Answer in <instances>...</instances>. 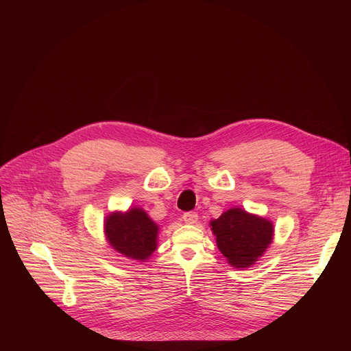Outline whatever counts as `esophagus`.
Instances as JSON below:
<instances>
[{
	"instance_id": "1",
	"label": "esophagus",
	"mask_w": 351,
	"mask_h": 351,
	"mask_svg": "<svg viewBox=\"0 0 351 351\" xmlns=\"http://www.w3.org/2000/svg\"><path fill=\"white\" fill-rule=\"evenodd\" d=\"M197 219H198L197 213L189 211V213H184V214H183V221H184V223L193 225V223H195V222H197Z\"/></svg>"
}]
</instances>
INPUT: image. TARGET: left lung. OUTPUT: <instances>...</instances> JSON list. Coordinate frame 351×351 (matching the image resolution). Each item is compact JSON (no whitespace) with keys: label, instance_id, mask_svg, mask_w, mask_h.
Listing matches in <instances>:
<instances>
[{"label":"left lung","instance_id":"1","mask_svg":"<svg viewBox=\"0 0 351 351\" xmlns=\"http://www.w3.org/2000/svg\"><path fill=\"white\" fill-rule=\"evenodd\" d=\"M219 252L236 268L253 265L272 241L274 226L268 219L232 208L211 222Z\"/></svg>","mask_w":351,"mask_h":351}]
</instances>
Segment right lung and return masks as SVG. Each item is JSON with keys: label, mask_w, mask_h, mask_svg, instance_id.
<instances>
[{"label": "right lung", "mask_w": 351, "mask_h": 351, "mask_svg": "<svg viewBox=\"0 0 351 351\" xmlns=\"http://www.w3.org/2000/svg\"><path fill=\"white\" fill-rule=\"evenodd\" d=\"M108 243L133 260H147L157 248L158 226L140 208L111 214L106 221Z\"/></svg>", "instance_id": "add662e5"}]
</instances>
